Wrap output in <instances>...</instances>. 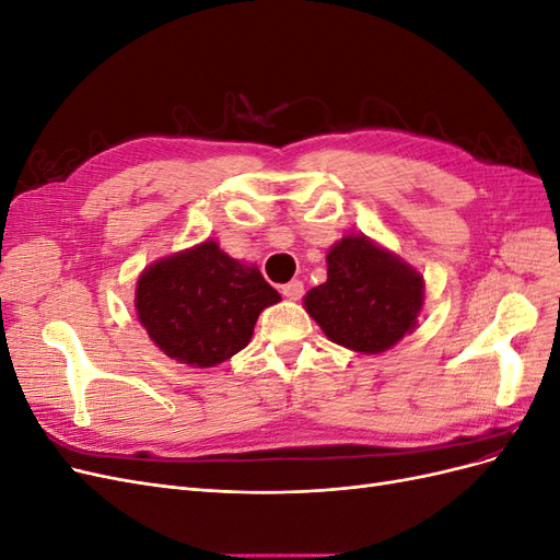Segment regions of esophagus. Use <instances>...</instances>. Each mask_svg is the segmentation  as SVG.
Listing matches in <instances>:
<instances>
[{
  "label": "esophagus",
  "mask_w": 560,
  "mask_h": 560,
  "mask_svg": "<svg viewBox=\"0 0 560 560\" xmlns=\"http://www.w3.org/2000/svg\"><path fill=\"white\" fill-rule=\"evenodd\" d=\"M280 292H282V296L296 301V299H301V296H303V282H301V280L287 282V284H282V287H280Z\"/></svg>",
  "instance_id": "1"
}]
</instances>
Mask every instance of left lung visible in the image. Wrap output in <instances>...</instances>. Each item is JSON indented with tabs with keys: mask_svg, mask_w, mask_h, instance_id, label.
Returning <instances> with one entry per match:
<instances>
[{
	"mask_svg": "<svg viewBox=\"0 0 560 560\" xmlns=\"http://www.w3.org/2000/svg\"><path fill=\"white\" fill-rule=\"evenodd\" d=\"M422 276L364 235H350L327 254V282L306 294V311L334 343L383 352L416 327Z\"/></svg>",
	"mask_w": 560,
	"mask_h": 560,
	"instance_id": "obj_1",
	"label": "left lung"
}]
</instances>
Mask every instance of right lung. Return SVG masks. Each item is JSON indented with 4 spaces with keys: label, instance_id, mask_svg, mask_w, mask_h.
Returning <instances> with one entry per match:
<instances>
[{
    "label": "right lung",
    "instance_id": "add662e5",
    "mask_svg": "<svg viewBox=\"0 0 560 560\" xmlns=\"http://www.w3.org/2000/svg\"><path fill=\"white\" fill-rule=\"evenodd\" d=\"M280 301L257 266H243L208 241L147 268L135 308L167 358L214 366L243 350L254 322Z\"/></svg>",
    "mask_w": 560,
    "mask_h": 560
}]
</instances>
